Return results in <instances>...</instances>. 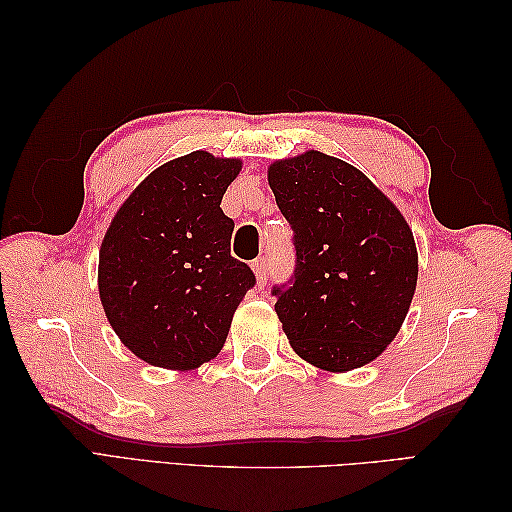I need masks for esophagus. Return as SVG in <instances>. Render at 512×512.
<instances>
[{"mask_svg": "<svg viewBox=\"0 0 512 512\" xmlns=\"http://www.w3.org/2000/svg\"><path fill=\"white\" fill-rule=\"evenodd\" d=\"M253 270H255V275H257V284L264 286L266 279H268V259H266V257L255 259V262H253Z\"/></svg>", "mask_w": 512, "mask_h": 512, "instance_id": "34e87169", "label": "esophagus"}]
</instances>
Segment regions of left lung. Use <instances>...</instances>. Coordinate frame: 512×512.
<instances>
[{
  "instance_id": "8db88e82",
  "label": "left lung",
  "mask_w": 512,
  "mask_h": 512,
  "mask_svg": "<svg viewBox=\"0 0 512 512\" xmlns=\"http://www.w3.org/2000/svg\"><path fill=\"white\" fill-rule=\"evenodd\" d=\"M268 182L295 246L292 277L270 290L292 350L330 372L367 365L411 306V228L372 180L321 151L275 162Z\"/></svg>"
}]
</instances>
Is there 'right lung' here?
<instances>
[{
	"label": "right lung",
	"mask_w": 512,
	"mask_h": 512,
	"mask_svg": "<svg viewBox=\"0 0 512 512\" xmlns=\"http://www.w3.org/2000/svg\"><path fill=\"white\" fill-rule=\"evenodd\" d=\"M242 162L193 151L138 184L105 233L99 292L114 332L145 363L193 369L222 350L257 279L231 255L220 209Z\"/></svg>",
	"instance_id": "obj_1"
}]
</instances>
